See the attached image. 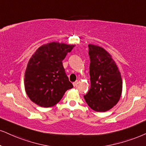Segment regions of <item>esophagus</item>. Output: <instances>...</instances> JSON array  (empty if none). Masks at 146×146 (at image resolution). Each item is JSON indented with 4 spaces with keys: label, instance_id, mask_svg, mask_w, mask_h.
<instances>
[{
    "label": "esophagus",
    "instance_id": "obj_1",
    "mask_svg": "<svg viewBox=\"0 0 146 146\" xmlns=\"http://www.w3.org/2000/svg\"><path fill=\"white\" fill-rule=\"evenodd\" d=\"M78 80H76V81H75L74 82H73V85H74V87H76L77 84H78Z\"/></svg>",
    "mask_w": 146,
    "mask_h": 146
}]
</instances>
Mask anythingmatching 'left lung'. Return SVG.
Listing matches in <instances>:
<instances>
[{
  "label": "left lung",
  "instance_id": "1",
  "mask_svg": "<svg viewBox=\"0 0 146 146\" xmlns=\"http://www.w3.org/2000/svg\"><path fill=\"white\" fill-rule=\"evenodd\" d=\"M91 88L84 96L88 106L96 111H106L118 103L123 89L120 73L104 48L89 44Z\"/></svg>",
  "mask_w": 146,
  "mask_h": 146
}]
</instances>
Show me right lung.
<instances>
[{"instance_id": "obj_1", "label": "right lung", "mask_w": 146, "mask_h": 146, "mask_svg": "<svg viewBox=\"0 0 146 146\" xmlns=\"http://www.w3.org/2000/svg\"><path fill=\"white\" fill-rule=\"evenodd\" d=\"M74 46L50 42L40 46L32 55L25 72L24 85L27 95L34 103L41 107H51L73 87L62 61Z\"/></svg>"}]
</instances>
